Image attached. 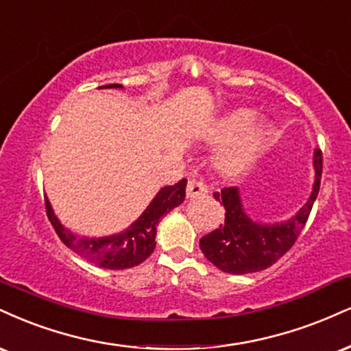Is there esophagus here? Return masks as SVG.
I'll list each match as a JSON object with an SVG mask.
<instances>
[{"mask_svg":"<svg viewBox=\"0 0 351 351\" xmlns=\"http://www.w3.org/2000/svg\"><path fill=\"white\" fill-rule=\"evenodd\" d=\"M206 194H208V188H206L204 184L201 183V181L189 180L188 188H186V196L189 197V199H194V197L206 196Z\"/></svg>","mask_w":351,"mask_h":351,"instance_id":"obj_1","label":"esophagus"}]
</instances>
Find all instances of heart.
<instances>
[{"label": "heart", "instance_id": "heart-1", "mask_svg": "<svg viewBox=\"0 0 351 351\" xmlns=\"http://www.w3.org/2000/svg\"><path fill=\"white\" fill-rule=\"evenodd\" d=\"M255 117L253 109L240 108L222 116L209 130V141L225 143L217 152L216 167L223 175H237L260 155L271 134V122Z\"/></svg>", "mask_w": 351, "mask_h": 351}]
</instances>
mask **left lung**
<instances>
[{
	"mask_svg": "<svg viewBox=\"0 0 351 351\" xmlns=\"http://www.w3.org/2000/svg\"><path fill=\"white\" fill-rule=\"evenodd\" d=\"M314 184L307 201L286 221L261 222L245 213L239 188H223L214 193L226 208L223 226L199 240L201 252L223 273L248 274L267 269L293 247L306 226L312 206L317 199L322 176V154L314 149L312 157Z\"/></svg>",
	"mask_w": 351,
	"mask_h": 351,
	"instance_id": "obj_1",
	"label": "left lung"
}]
</instances>
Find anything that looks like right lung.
<instances>
[{
    "instance_id": "add662e5",
    "label": "right lung",
    "mask_w": 351,
    "mask_h": 351,
    "mask_svg": "<svg viewBox=\"0 0 351 351\" xmlns=\"http://www.w3.org/2000/svg\"><path fill=\"white\" fill-rule=\"evenodd\" d=\"M106 90H122V84H104ZM186 180H181L173 186H163L155 194L154 199L145 210L130 223L128 229L104 237H86L77 232L66 229L53 213L49 197H45L49 221L52 222L55 232L66 247L99 268L125 269L141 265L155 250L157 226L165 214L178 208L186 196Z\"/></svg>"
}]
</instances>
